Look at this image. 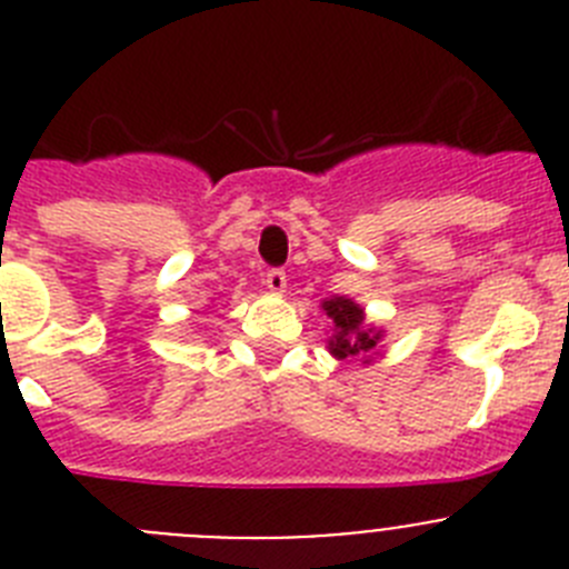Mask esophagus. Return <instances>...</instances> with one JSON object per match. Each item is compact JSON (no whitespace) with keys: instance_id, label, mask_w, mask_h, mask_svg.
I'll list each match as a JSON object with an SVG mask.
<instances>
[{"instance_id":"obj_1","label":"esophagus","mask_w":569,"mask_h":569,"mask_svg":"<svg viewBox=\"0 0 569 569\" xmlns=\"http://www.w3.org/2000/svg\"><path fill=\"white\" fill-rule=\"evenodd\" d=\"M264 284H268V290H273V293H284V288H288V276H284V270L270 268L268 273H264Z\"/></svg>"}]
</instances>
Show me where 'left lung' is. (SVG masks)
<instances>
[{
    "instance_id": "obj_1",
    "label": "left lung",
    "mask_w": 569,
    "mask_h": 569,
    "mask_svg": "<svg viewBox=\"0 0 569 569\" xmlns=\"http://www.w3.org/2000/svg\"><path fill=\"white\" fill-rule=\"evenodd\" d=\"M325 310H328V316L336 325V336L330 339V353L347 359V356H365L373 350L379 336L373 330H361L365 313H361L359 305L339 296V299L325 301Z\"/></svg>"
}]
</instances>
